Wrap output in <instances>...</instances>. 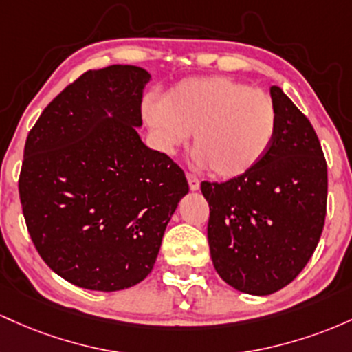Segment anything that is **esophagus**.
<instances>
[{
	"label": "esophagus",
	"instance_id": "1",
	"mask_svg": "<svg viewBox=\"0 0 352 352\" xmlns=\"http://www.w3.org/2000/svg\"><path fill=\"white\" fill-rule=\"evenodd\" d=\"M188 184H189V189L191 191H197L199 189V179L195 175H191V173H188Z\"/></svg>",
	"mask_w": 352,
	"mask_h": 352
}]
</instances>
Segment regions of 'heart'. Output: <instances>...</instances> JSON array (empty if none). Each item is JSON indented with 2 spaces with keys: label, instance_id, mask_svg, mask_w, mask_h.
<instances>
[{
  "label": "heart",
  "instance_id": "obj_1",
  "mask_svg": "<svg viewBox=\"0 0 352 352\" xmlns=\"http://www.w3.org/2000/svg\"><path fill=\"white\" fill-rule=\"evenodd\" d=\"M141 113L164 151L195 133L196 161L223 179L254 169L278 133V109L270 94L224 76L186 78L163 101L148 98Z\"/></svg>",
  "mask_w": 352,
  "mask_h": 352
}]
</instances>
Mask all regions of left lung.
I'll return each mask as SVG.
<instances>
[{
	"label": "left lung",
	"mask_w": 352,
	"mask_h": 352,
	"mask_svg": "<svg viewBox=\"0 0 352 352\" xmlns=\"http://www.w3.org/2000/svg\"><path fill=\"white\" fill-rule=\"evenodd\" d=\"M278 133L264 160L224 183H201L214 270L241 293L267 296L304 270L326 219L327 164L313 124L271 86Z\"/></svg>",
	"instance_id": "8db88e82"
}]
</instances>
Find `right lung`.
Here are the masks:
<instances>
[{"label":"right lung","mask_w":352,"mask_h":352,"mask_svg":"<svg viewBox=\"0 0 352 352\" xmlns=\"http://www.w3.org/2000/svg\"><path fill=\"white\" fill-rule=\"evenodd\" d=\"M151 74L89 69L66 86L26 138L19 199L31 241L63 279L93 291L141 283L189 186L138 129Z\"/></svg>","instance_id":"add662e5"}]
</instances>
